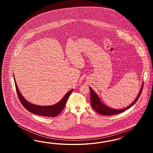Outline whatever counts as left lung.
Here are the masks:
<instances>
[{"instance_id":"1","label":"left lung","mask_w":153,"mask_h":153,"mask_svg":"<svg viewBox=\"0 0 153 153\" xmlns=\"http://www.w3.org/2000/svg\"><path fill=\"white\" fill-rule=\"evenodd\" d=\"M143 83H144L142 84L141 88L140 90L139 94L134 100V102H132L128 106L122 109L112 108L111 107H108L107 105L104 104L103 102H102L100 98L98 96L97 94L95 93L90 87H89L90 90V102H91V107H93V109L98 113L104 116H112V115H115V114L121 113L123 111H126V110L128 109L131 107H132L136 103V102H137V100L139 99V97H140V95L143 91Z\"/></svg>"}]
</instances>
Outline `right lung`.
Here are the masks:
<instances>
[{"label":"right lung","mask_w":153,"mask_h":153,"mask_svg":"<svg viewBox=\"0 0 153 153\" xmlns=\"http://www.w3.org/2000/svg\"><path fill=\"white\" fill-rule=\"evenodd\" d=\"M13 77H14L16 88L17 95L19 96V101L22 103L23 107H25L28 111L39 116H46V117H54L56 116H58L64 109L68 98L71 95V94L74 91V89H72L68 93H66V94L59 102L54 105H48V106L37 105L32 104L30 102H28L27 100H26L25 98L23 97L21 93H20L19 88L17 85L16 79H14V74H13Z\"/></svg>","instance_id":"right-lung-1"}]
</instances>
